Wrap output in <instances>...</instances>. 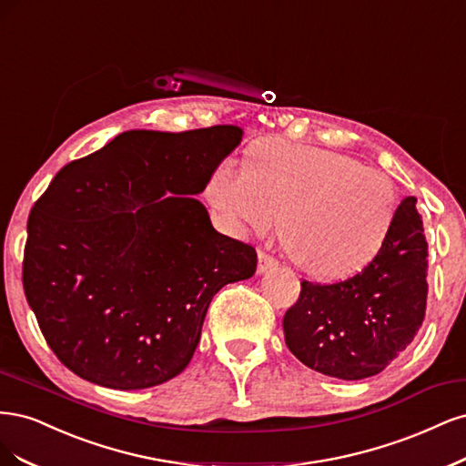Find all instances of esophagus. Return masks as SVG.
I'll return each mask as SVG.
<instances>
[{"label":"esophagus","mask_w":466,"mask_h":466,"mask_svg":"<svg viewBox=\"0 0 466 466\" xmlns=\"http://www.w3.org/2000/svg\"><path fill=\"white\" fill-rule=\"evenodd\" d=\"M279 265V261L273 258L271 253L267 251H259V265H258V271L259 273H265V271H271V268H275Z\"/></svg>","instance_id":"esophagus-1"}]
</instances>
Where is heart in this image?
<instances>
[{"instance_id":"1","label":"heart","mask_w":466,"mask_h":466,"mask_svg":"<svg viewBox=\"0 0 466 466\" xmlns=\"http://www.w3.org/2000/svg\"><path fill=\"white\" fill-rule=\"evenodd\" d=\"M207 199L236 234L271 232L309 277L356 275L393 227L397 193L389 179L333 151L284 141L253 147L249 168L222 160L207 179Z\"/></svg>"}]
</instances>
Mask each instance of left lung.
<instances>
[{
    "instance_id": "left-lung-1",
    "label": "left lung",
    "mask_w": 466,
    "mask_h": 466,
    "mask_svg": "<svg viewBox=\"0 0 466 466\" xmlns=\"http://www.w3.org/2000/svg\"><path fill=\"white\" fill-rule=\"evenodd\" d=\"M428 242L416 199L404 198L381 251L337 282L302 280L284 313V340L308 368L339 380L385 370L412 342L426 313Z\"/></svg>"
}]
</instances>
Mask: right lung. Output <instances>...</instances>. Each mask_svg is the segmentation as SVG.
<instances>
[{
  "mask_svg": "<svg viewBox=\"0 0 466 466\" xmlns=\"http://www.w3.org/2000/svg\"><path fill=\"white\" fill-rule=\"evenodd\" d=\"M242 139L236 126L126 131L56 174L26 222L23 289L59 362L110 389L182 373L213 296L258 267L189 195Z\"/></svg>",
  "mask_w": 466,
  "mask_h": 466,
  "instance_id": "1",
  "label": "right lung"
}]
</instances>
